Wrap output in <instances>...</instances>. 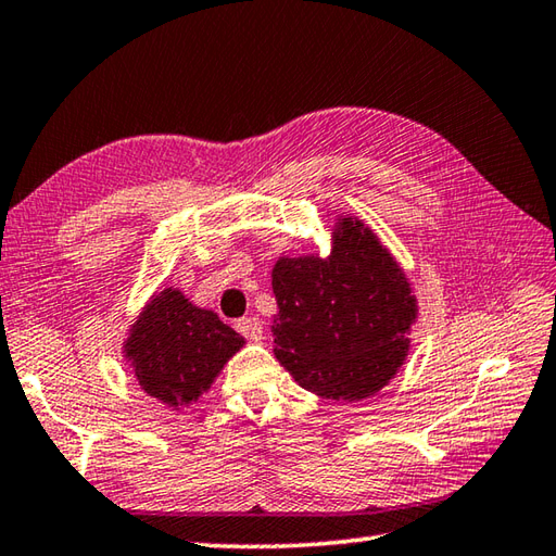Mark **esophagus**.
Listing matches in <instances>:
<instances>
[{
	"label": "esophagus",
	"mask_w": 556,
	"mask_h": 556,
	"mask_svg": "<svg viewBox=\"0 0 556 556\" xmlns=\"http://www.w3.org/2000/svg\"><path fill=\"white\" fill-rule=\"evenodd\" d=\"M236 330L241 332L245 340H250V342H257V340H263V320L260 318H241L236 323Z\"/></svg>",
	"instance_id": "1"
}]
</instances>
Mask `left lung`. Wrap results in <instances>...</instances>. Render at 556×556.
Masks as SVG:
<instances>
[{
    "label": "left lung",
    "instance_id": "8db88e82",
    "mask_svg": "<svg viewBox=\"0 0 556 556\" xmlns=\"http://www.w3.org/2000/svg\"><path fill=\"white\" fill-rule=\"evenodd\" d=\"M271 291L275 356L311 393L371 397L405 364L417 296L393 253L356 216H337L330 255H281Z\"/></svg>",
    "mask_w": 556,
    "mask_h": 556
}]
</instances>
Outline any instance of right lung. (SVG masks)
Wrapping results in <instances>:
<instances>
[{
    "label": "right lung",
    "instance_id": "right-lung-1",
    "mask_svg": "<svg viewBox=\"0 0 556 556\" xmlns=\"http://www.w3.org/2000/svg\"><path fill=\"white\" fill-rule=\"evenodd\" d=\"M245 340L180 289H163L129 325L123 354L147 395L182 409L198 402Z\"/></svg>",
    "mask_w": 556,
    "mask_h": 556
}]
</instances>
